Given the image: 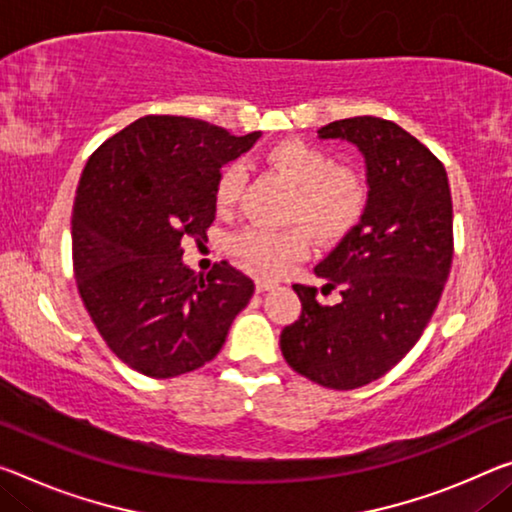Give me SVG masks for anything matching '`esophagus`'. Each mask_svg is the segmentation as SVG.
Returning <instances> with one entry per match:
<instances>
[{
	"mask_svg": "<svg viewBox=\"0 0 512 512\" xmlns=\"http://www.w3.org/2000/svg\"><path fill=\"white\" fill-rule=\"evenodd\" d=\"M274 286H277V283H274L272 279H263V277L256 279V290H258V293H265V290H272Z\"/></svg>",
	"mask_w": 512,
	"mask_h": 512,
	"instance_id": "1",
	"label": "esophagus"
}]
</instances>
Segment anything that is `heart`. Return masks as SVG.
Masks as SVG:
<instances>
[{
  "label": "heart",
  "instance_id": "obj_1",
  "mask_svg": "<svg viewBox=\"0 0 512 512\" xmlns=\"http://www.w3.org/2000/svg\"><path fill=\"white\" fill-rule=\"evenodd\" d=\"M265 162L297 190L290 222L304 224L318 240L338 242L357 229L368 208V183L355 169L338 167L336 157L304 139H281L265 153ZM245 185L240 164H226L212 185V201L222 215L235 210ZM231 254L265 277H279L309 254V238L300 229L274 231L263 226L233 235Z\"/></svg>",
  "mask_w": 512,
  "mask_h": 512
}]
</instances>
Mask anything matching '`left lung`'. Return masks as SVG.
I'll return each mask as SVG.
<instances>
[{"label": "left lung", "instance_id": "obj_1", "mask_svg": "<svg viewBox=\"0 0 512 512\" xmlns=\"http://www.w3.org/2000/svg\"><path fill=\"white\" fill-rule=\"evenodd\" d=\"M318 137L345 139L364 155L368 208L316 265L341 302L320 304L316 288L295 283L302 316L279 343L293 371L348 391L389 373L428 327L453 263V203L444 164L396 123L355 116Z\"/></svg>", "mask_w": 512, "mask_h": 512}]
</instances>
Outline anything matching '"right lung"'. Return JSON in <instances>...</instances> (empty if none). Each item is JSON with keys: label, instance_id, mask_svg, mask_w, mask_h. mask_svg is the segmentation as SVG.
<instances>
[{"label": "right lung", "instance_id": "obj_1", "mask_svg": "<svg viewBox=\"0 0 512 512\" xmlns=\"http://www.w3.org/2000/svg\"><path fill=\"white\" fill-rule=\"evenodd\" d=\"M261 132L235 137L187 116H144L89 157L73 206V270L109 350L148 377L217 357L254 281L231 263L201 277L183 242L215 222L212 185Z\"/></svg>", "mask_w": 512, "mask_h": 512}]
</instances>
